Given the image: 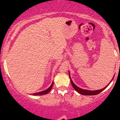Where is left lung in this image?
I'll return each instance as SVG.
<instances>
[{
    "instance_id": "obj_1",
    "label": "left lung",
    "mask_w": 120,
    "mask_h": 120,
    "mask_svg": "<svg viewBox=\"0 0 120 120\" xmlns=\"http://www.w3.org/2000/svg\"><path fill=\"white\" fill-rule=\"evenodd\" d=\"M69 78H70V79H71V85H72L73 87L74 90L76 91H77L78 93L80 94L83 95H95L98 94H99L100 93H101V92L102 91L104 90V89H105V88L107 87L109 85V83H111V81L113 80V78H114V77H113V78H112V80H111V82H110V83H109L108 85H107V86H106L105 87L103 88V89H100V90H98L91 91V90H85V89H81V88L78 87V86H77L76 85H75V84L73 83V82L72 80H71V77H70V76H71V75H70V72H69Z\"/></svg>"
}]
</instances>
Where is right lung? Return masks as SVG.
I'll return each mask as SVG.
<instances>
[{"instance_id":"right-lung-1","label":"right lung","mask_w":120,"mask_h":120,"mask_svg":"<svg viewBox=\"0 0 120 120\" xmlns=\"http://www.w3.org/2000/svg\"><path fill=\"white\" fill-rule=\"evenodd\" d=\"M53 82H52L51 85L50 87H49V88H48L47 90H45V91H41V92H39V93H34V94H33V95H43L47 94L49 93V92L50 91V90H51L52 86H53Z\"/></svg>"}]
</instances>
